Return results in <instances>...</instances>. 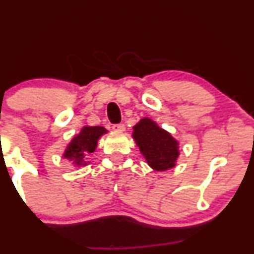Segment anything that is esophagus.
Masks as SVG:
<instances>
[{
	"label": "esophagus",
	"mask_w": 254,
	"mask_h": 254,
	"mask_svg": "<svg viewBox=\"0 0 254 254\" xmlns=\"http://www.w3.org/2000/svg\"><path fill=\"white\" fill-rule=\"evenodd\" d=\"M112 129L115 131H124L125 130V125L123 123H119V124H115L112 127Z\"/></svg>",
	"instance_id": "34e87169"
}]
</instances>
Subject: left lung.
I'll return each mask as SVG.
<instances>
[{
  "instance_id": "8db88e82",
  "label": "left lung",
  "mask_w": 254,
  "mask_h": 254,
  "mask_svg": "<svg viewBox=\"0 0 254 254\" xmlns=\"http://www.w3.org/2000/svg\"><path fill=\"white\" fill-rule=\"evenodd\" d=\"M132 136L151 168L166 171L176 164L179 155L178 142L167 131L157 127L155 122L149 118L141 119L133 127Z\"/></svg>"
}]
</instances>
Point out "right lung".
<instances>
[{"instance_id":"right-lung-1","label":"right lung","mask_w":254,"mask_h":254,"mask_svg":"<svg viewBox=\"0 0 254 254\" xmlns=\"http://www.w3.org/2000/svg\"><path fill=\"white\" fill-rule=\"evenodd\" d=\"M106 132L107 130L103 127H84L69 143L64 157L72 160L76 165H86V156L95 150L99 137Z\"/></svg>"}]
</instances>
